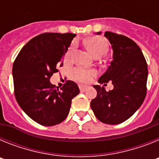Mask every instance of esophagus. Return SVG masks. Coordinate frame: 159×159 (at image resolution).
I'll return each mask as SVG.
<instances>
[{
  "label": "esophagus",
  "mask_w": 159,
  "mask_h": 159,
  "mask_svg": "<svg viewBox=\"0 0 159 159\" xmlns=\"http://www.w3.org/2000/svg\"><path fill=\"white\" fill-rule=\"evenodd\" d=\"M79 88H80V92H85L87 89H88V87L86 86H83V85H80L79 86Z\"/></svg>",
  "instance_id": "obj_1"
}]
</instances>
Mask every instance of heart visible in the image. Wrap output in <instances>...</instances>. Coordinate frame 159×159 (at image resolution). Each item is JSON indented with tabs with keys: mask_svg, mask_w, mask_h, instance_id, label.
Returning <instances> with one entry per match:
<instances>
[{
	"mask_svg": "<svg viewBox=\"0 0 159 159\" xmlns=\"http://www.w3.org/2000/svg\"><path fill=\"white\" fill-rule=\"evenodd\" d=\"M86 46L89 52L95 57H99L106 54L108 50V43L106 40L99 36H94L90 38L86 41ZM75 48V44H71L69 48L66 59L69 60L71 58V53ZM96 75V71L90 68H85L83 67H77L73 68L71 71V77L77 82L87 84L92 80L93 77Z\"/></svg>",
	"mask_w": 159,
	"mask_h": 159,
	"instance_id": "obj_1",
	"label": "heart"
}]
</instances>
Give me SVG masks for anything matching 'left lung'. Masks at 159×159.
<instances>
[{"label":"left lung","mask_w":159,"mask_h":159,"mask_svg":"<svg viewBox=\"0 0 159 159\" xmlns=\"http://www.w3.org/2000/svg\"><path fill=\"white\" fill-rule=\"evenodd\" d=\"M104 36L111 44L113 60L98 82L106 85L111 81L114 88L107 92L94 85L97 95L91 107L99 121L116 125L133 116L144 101L148 69L141 49L131 39L111 32H105Z\"/></svg>","instance_id":"left-lung-1"}]
</instances>
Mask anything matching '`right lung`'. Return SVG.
<instances>
[{
	"label": "right lung",
	"mask_w": 159,
	"mask_h": 159,
	"mask_svg": "<svg viewBox=\"0 0 159 159\" xmlns=\"http://www.w3.org/2000/svg\"><path fill=\"white\" fill-rule=\"evenodd\" d=\"M73 33L45 32L29 40L12 66L14 94L22 110L43 126L62 123L69 113L71 99L80 93L78 85L67 80L56 89L50 77L63 67Z\"/></svg>",
	"instance_id": "1"
}]
</instances>
